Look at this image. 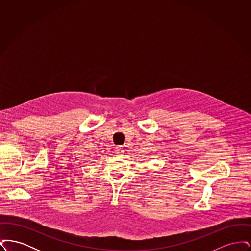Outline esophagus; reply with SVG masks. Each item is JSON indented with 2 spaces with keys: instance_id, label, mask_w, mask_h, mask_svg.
I'll use <instances>...</instances> for the list:
<instances>
[{
  "instance_id": "esophagus-1",
  "label": "esophagus",
  "mask_w": 251,
  "mask_h": 251,
  "mask_svg": "<svg viewBox=\"0 0 251 251\" xmlns=\"http://www.w3.org/2000/svg\"><path fill=\"white\" fill-rule=\"evenodd\" d=\"M116 151V154L120 155V154L124 152V148H123L122 146H119V147L116 148V151Z\"/></svg>"
}]
</instances>
